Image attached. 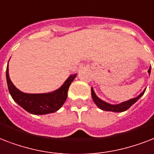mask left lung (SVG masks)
<instances>
[{
	"mask_svg": "<svg viewBox=\"0 0 154 154\" xmlns=\"http://www.w3.org/2000/svg\"><path fill=\"white\" fill-rule=\"evenodd\" d=\"M150 71H151V66H150L149 69V71H148V73L149 74V75ZM91 97H92V100H93L94 103H96V106H97L99 108H100L101 110L108 111V112H125V111L128 110V108H130L133 103H135L136 102L144 95V93H145V90L143 91L142 92H141L137 97H136V98L131 99V100H128L122 102V103H118V104H111V103H107L105 101L102 100L101 99L99 98L98 96L96 95V93H95L93 88H91Z\"/></svg>",
	"mask_w": 154,
	"mask_h": 154,
	"instance_id": "left-lung-1",
	"label": "left lung"
}]
</instances>
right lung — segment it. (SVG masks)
Masks as SVG:
<instances>
[{"label": "right lung", "instance_id": "add662e5", "mask_svg": "<svg viewBox=\"0 0 154 154\" xmlns=\"http://www.w3.org/2000/svg\"><path fill=\"white\" fill-rule=\"evenodd\" d=\"M77 75H71L63 85L52 92L29 94L22 92L14 85L9 75V63L6 68V80L12 98L28 112L34 115H45L58 111L67 98V91L71 82Z\"/></svg>", "mask_w": 154, "mask_h": 154}]
</instances>
